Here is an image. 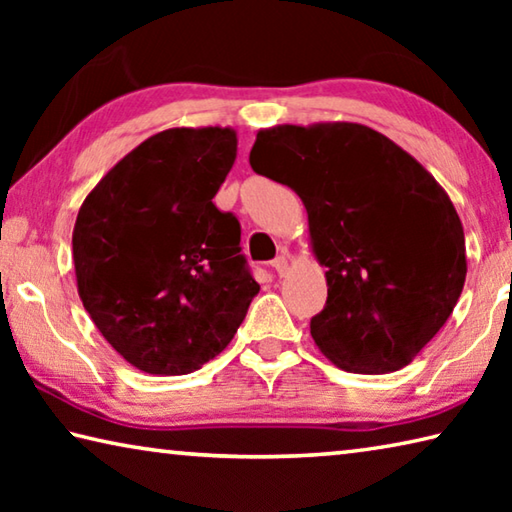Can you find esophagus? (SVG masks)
<instances>
[{
  "label": "esophagus",
  "mask_w": 512,
  "mask_h": 512,
  "mask_svg": "<svg viewBox=\"0 0 512 512\" xmlns=\"http://www.w3.org/2000/svg\"><path fill=\"white\" fill-rule=\"evenodd\" d=\"M289 262H291L289 253H282V255H277V257L273 259L271 266H273V271H275L277 275H284V273H287V268H289Z\"/></svg>",
  "instance_id": "1"
}]
</instances>
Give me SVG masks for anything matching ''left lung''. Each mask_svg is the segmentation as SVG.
Returning <instances> with one entry per match:
<instances>
[{
	"instance_id": "left-lung-1",
	"label": "left lung",
	"mask_w": 512,
	"mask_h": 512,
	"mask_svg": "<svg viewBox=\"0 0 512 512\" xmlns=\"http://www.w3.org/2000/svg\"><path fill=\"white\" fill-rule=\"evenodd\" d=\"M250 167L291 187L325 266L327 302L311 318L318 350L361 375L395 372L418 357L461 298L463 223L422 164L352 121L257 133Z\"/></svg>"
}]
</instances>
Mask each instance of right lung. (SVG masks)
Instances as JSON below:
<instances>
[{
	"label": "right lung",
	"instance_id": "add662e5",
	"mask_svg": "<svg viewBox=\"0 0 512 512\" xmlns=\"http://www.w3.org/2000/svg\"><path fill=\"white\" fill-rule=\"evenodd\" d=\"M237 158L232 128H169L85 196L72 250L83 307L149 375H187L228 348L259 284L241 228L212 203Z\"/></svg>",
	"mask_w": 512,
	"mask_h": 512
}]
</instances>
